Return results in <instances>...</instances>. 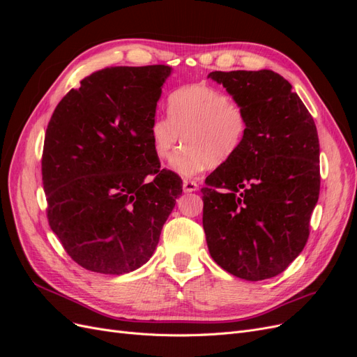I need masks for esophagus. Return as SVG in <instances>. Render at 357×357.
Listing matches in <instances>:
<instances>
[{
	"mask_svg": "<svg viewBox=\"0 0 357 357\" xmlns=\"http://www.w3.org/2000/svg\"><path fill=\"white\" fill-rule=\"evenodd\" d=\"M183 189H185V192H197L198 190V185L197 181H192V180H185L183 181Z\"/></svg>",
	"mask_w": 357,
	"mask_h": 357,
	"instance_id": "esophagus-1",
	"label": "esophagus"
}]
</instances>
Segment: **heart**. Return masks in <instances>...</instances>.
Segmentation results:
<instances>
[{
	"label": "heart",
	"mask_w": 357,
	"mask_h": 357,
	"mask_svg": "<svg viewBox=\"0 0 357 357\" xmlns=\"http://www.w3.org/2000/svg\"><path fill=\"white\" fill-rule=\"evenodd\" d=\"M167 116H158L150 125V139L158 159L165 160L180 143L185 147L172 156L169 168L190 178L222 164L243 144L247 117L240 105L229 102L223 92L207 84H190L172 92Z\"/></svg>",
	"instance_id": "b5f03b06"
}]
</instances>
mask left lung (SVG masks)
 <instances>
[{
  "mask_svg": "<svg viewBox=\"0 0 357 357\" xmlns=\"http://www.w3.org/2000/svg\"><path fill=\"white\" fill-rule=\"evenodd\" d=\"M208 79L244 110L247 134L205 178V238L225 271L261 282L283 273L308 240L320 192L317 128L291 84L271 70L213 71Z\"/></svg>",
  "mask_w": 357,
  "mask_h": 357,
  "instance_id": "left-lung-1",
  "label": "left lung"
}]
</instances>
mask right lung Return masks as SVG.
<instances>
[{
  "label": "right lung",
  "instance_id": "1",
  "mask_svg": "<svg viewBox=\"0 0 357 357\" xmlns=\"http://www.w3.org/2000/svg\"><path fill=\"white\" fill-rule=\"evenodd\" d=\"M168 66L112 67L71 89L47 125L41 171L47 218L73 261L121 275L144 265L181 195L159 169L150 125ZM153 175V181L145 177Z\"/></svg>",
  "mask_w": 357,
  "mask_h": 357
}]
</instances>
